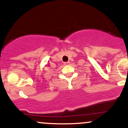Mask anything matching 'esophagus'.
Masks as SVG:
<instances>
[{"label": "esophagus", "instance_id": "34e87169", "mask_svg": "<svg viewBox=\"0 0 128 128\" xmlns=\"http://www.w3.org/2000/svg\"><path fill=\"white\" fill-rule=\"evenodd\" d=\"M70 62H69V61H68V62H64V64H65V65H68L69 64H70Z\"/></svg>", "mask_w": 128, "mask_h": 128}]
</instances>
